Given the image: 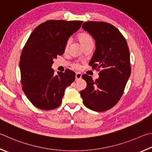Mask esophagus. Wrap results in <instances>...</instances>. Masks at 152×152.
<instances>
[{
  "instance_id": "esophagus-1",
  "label": "esophagus",
  "mask_w": 152,
  "mask_h": 152,
  "mask_svg": "<svg viewBox=\"0 0 152 152\" xmlns=\"http://www.w3.org/2000/svg\"><path fill=\"white\" fill-rule=\"evenodd\" d=\"M81 79V74L80 73H75V79L76 80H79Z\"/></svg>"
}]
</instances>
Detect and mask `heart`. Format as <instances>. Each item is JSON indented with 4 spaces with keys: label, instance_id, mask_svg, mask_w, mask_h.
I'll list each match as a JSON object with an SVG mask.
<instances>
[{
    "label": "heart",
    "instance_id": "b5f03b06",
    "mask_svg": "<svg viewBox=\"0 0 152 152\" xmlns=\"http://www.w3.org/2000/svg\"><path fill=\"white\" fill-rule=\"evenodd\" d=\"M77 39L79 40V41L80 42V43L82 45V46H83L84 48L86 47L87 46H88V45H94V41H93L91 37L87 33H81L78 34ZM69 44H70V40L69 39L66 41L65 45V50L68 49ZM72 66H73V67H74L75 69H79L80 67V65H79V63H73Z\"/></svg>",
    "mask_w": 152,
    "mask_h": 152
}]
</instances>
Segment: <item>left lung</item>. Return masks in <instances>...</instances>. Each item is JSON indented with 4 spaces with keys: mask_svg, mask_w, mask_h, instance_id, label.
Segmentation results:
<instances>
[{
    "mask_svg": "<svg viewBox=\"0 0 152 152\" xmlns=\"http://www.w3.org/2000/svg\"><path fill=\"white\" fill-rule=\"evenodd\" d=\"M82 27L95 41L96 49L89 65L99 71V77L94 80L83 74L87 87L80 94L87 108L102 112L115 106L124 94L131 74L129 50L123 34L110 23L88 21Z\"/></svg>",
    "mask_w": 152,
    "mask_h": 152,
    "instance_id": "1",
    "label": "left lung"
}]
</instances>
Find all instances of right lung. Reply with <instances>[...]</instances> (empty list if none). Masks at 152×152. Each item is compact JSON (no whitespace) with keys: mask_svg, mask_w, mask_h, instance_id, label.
Segmentation results:
<instances>
[{"mask_svg":"<svg viewBox=\"0 0 152 152\" xmlns=\"http://www.w3.org/2000/svg\"><path fill=\"white\" fill-rule=\"evenodd\" d=\"M83 21L49 20L34 29L23 47L20 58V81L26 97L36 107L51 110L61 104L65 89L73 83L75 73L51 68L53 59L62 55L72 34Z\"/></svg>","mask_w":152,"mask_h":152,"instance_id":"add662e5","label":"right lung"}]
</instances>
